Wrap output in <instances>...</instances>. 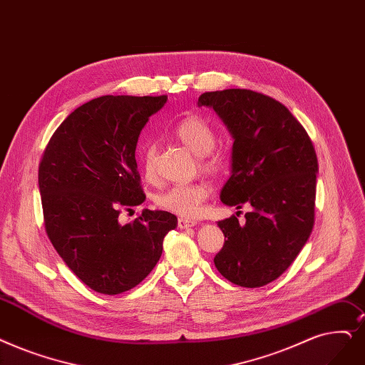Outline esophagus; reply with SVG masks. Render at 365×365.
I'll return each instance as SVG.
<instances>
[{
	"instance_id": "obj_1",
	"label": "esophagus",
	"mask_w": 365,
	"mask_h": 365,
	"mask_svg": "<svg viewBox=\"0 0 365 365\" xmlns=\"http://www.w3.org/2000/svg\"><path fill=\"white\" fill-rule=\"evenodd\" d=\"M195 225H197V222L192 219H187V217H179V220H178V227L180 230H186V228H191Z\"/></svg>"
}]
</instances>
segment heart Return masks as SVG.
I'll list each match as a JSON object with an SVG mask.
<instances>
[{
	"mask_svg": "<svg viewBox=\"0 0 365 365\" xmlns=\"http://www.w3.org/2000/svg\"><path fill=\"white\" fill-rule=\"evenodd\" d=\"M174 135L200 158V165L207 173H217L222 161L217 155H213L216 146V134L212 126L200 116H187L182 119L176 128ZM155 156L156 149L153 145H146L143 171L146 179L155 178ZM210 195V186L204 182L189 183V185H174L155 197V202L160 209L170 213H176L183 217H195L201 212L202 202Z\"/></svg>",
	"mask_w": 365,
	"mask_h": 365,
	"instance_id": "obj_1",
	"label": "heart"
}]
</instances>
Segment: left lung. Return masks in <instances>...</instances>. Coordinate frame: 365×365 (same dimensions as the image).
Masks as SVG:
<instances>
[{"mask_svg": "<svg viewBox=\"0 0 365 365\" xmlns=\"http://www.w3.org/2000/svg\"><path fill=\"white\" fill-rule=\"evenodd\" d=\"M197 104L213 108L234 140L220 201L252 205L245 224L235 216L217 222L227 240L215 265L234 284L264 287L287 272L313 230V145L287 107L255 91L205 92Z\"/></svg>", "mask_w": 365, "mask_h": 365, "instance_id": "left-lung-1", "label": "left lung"}]
</instances>
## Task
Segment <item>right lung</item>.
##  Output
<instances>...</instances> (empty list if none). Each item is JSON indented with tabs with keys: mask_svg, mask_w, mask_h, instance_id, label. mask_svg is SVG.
Returning a JSON list of instances; mask_svg holds the SVG:
<instances>
[{
	"mask_svg": "<svg viewBox=\"0 0 365 365\" xmlns=\"http://www.w3.org/2000/svg\"><path fill=\"white\" fill-rule=\"evenodd\" d=\"M161 97L104 95L77 107L59 125L38 168L49 240L86 287L106 295L130 291L163 255L178 217L145 209L130 224L120 210L146 200L135 148L141 130L164 107Z\"/></svg>",
	"mask_w": 365,
	"mask_h": 365,
	"instance_id": "obj_1",
	"label": "right lung"
}]
</instances>
